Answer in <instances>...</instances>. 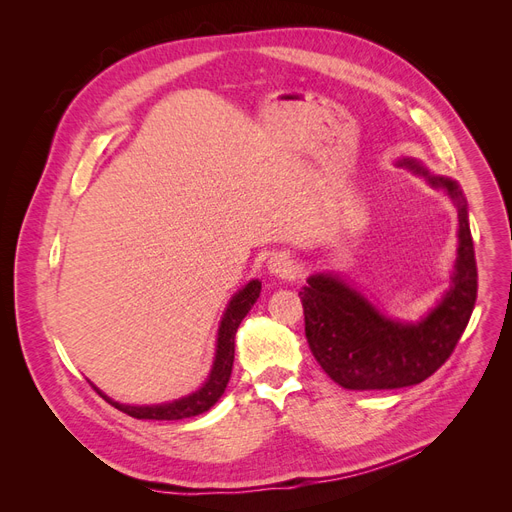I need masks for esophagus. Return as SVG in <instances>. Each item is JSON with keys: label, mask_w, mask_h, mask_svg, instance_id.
Instances as JSON below:
<instances>
[{"label": "esophagus", "mask_w": 512, "mask_h": 512, "mask_svg": "<svg viewBox=\"0 0 512 512\" xmlns=\"http://www.w3.org/2000/svg\"><path fill=\"white\" fill-rule=\"evenodd\" d=\"M269 269H271V273H275L277 277H282V280H286V277H292L294 262H292L290 254L280 252V254H273V256H271Z\"/></svg>", "instance_id": "1"}]
</instances>
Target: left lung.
Listing matches in <instances>:
<instances>
[{
  "instance_id": "obj_1",
  "label": "left lung",
  "mask_w": 512,
  "mask_h": 512,
  "mask_svg": "<svg viewBox=\"0 0 512 512\" xmlns=\"http://www.w3.org/2000/svg\"><path fill=\"white\" fill-rule=\"evenodd\" d=\"M401 164L455 198L459 211V258L453 286L425 320L401 324L384 318L359 292L337 277H309V286L299 292L309 350L329 378L350 391L401 389L436 374L466 331L476 303L474 243L466 198L459 185L451 179L429 175L414 160Z\"/></svg>"
}]
</instances>
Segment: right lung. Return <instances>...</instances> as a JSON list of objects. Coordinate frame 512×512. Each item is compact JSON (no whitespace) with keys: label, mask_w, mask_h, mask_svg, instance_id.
<instances>
[{"label":"right lung","mask_w":512,"mask_h":512,"mask_svg":"<svg viewBox=\"0 0 512 512\" xmlns=\"http://www.w3.org/2000/svg\"><path fill=\"white\" fill-rule=\"evenodd\" d=\"M260 297V282L254 280L247 284L243 290H239L235 297H232L226 314L220 324L218 333V354H215V363L209 374V380L200 391L177 399L173 404H162V406H126L119 404V401L108 399L102 391H98L100 397H104L108 404L121 410L123 414L134 416V418H147V421H179V418H190L207 412L215 401H218L226 389V384L232 374V361H235V333L239 329L241 320L250 312L256 299Z\"/></svg>","instance_id":"add662e5"}]
</instances>
